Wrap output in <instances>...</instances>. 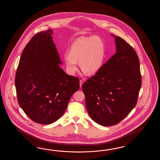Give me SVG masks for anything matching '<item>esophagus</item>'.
<instances>
[{
	"label": "esophagus",
	"instance_id": "esophagus-1",
	"mask_svg": "<svg viewBox=\"0 0 160 160\" xmlns=\"http://www.w3.org/2000/svg\"><path fill=\"white\" fill-rule=\"evenodd\" d=\"M83 81L82 80H80V81H79V84H80V87H81V88L82 87V85L83 84Z\"/></svg>",
	"mask_w": 160,
	"mask_h": 160
}]
</instances>
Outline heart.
<instances>
[{
  "label": "heart",
  "mask_w": 160,
  "mask_h": 160,
  "mask_svg": "<svg viewBox=\"0 0 160 160\" xmlns=\"http://www.w3.org/2000/svg\"><path fill=\"white\" fill-rule=\"evenodd\" d=\"M105 58V46L102 40L96 36L80 39L70 46L68 54L64 57L68 72L75 74L78 63L83 73L90 74L98 72L102 67Z\"/></svg>",
  "instance_id": "heart-1"
}]
</instances>
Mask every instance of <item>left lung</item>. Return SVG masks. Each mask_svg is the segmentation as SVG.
Listing matches in <instances>:
<instances>
[{
    "mask_svg": "<svg viewBox=\"0 0 160 160\" xmlns=\"http://www.w3.org/2000/svg\"><path fill=\"white\" fill-rule=\"evenodd\" d=\"M112 36L115 38L116 54L82 86L89 116L104 126L116 125L129 114L141 87L136 51L122 38Z\"/></svg>",
    "mask_w": 160,
    "mask_h": 160,
    "instance_id": "1",
    "label": "left lung"
}]
</instances>
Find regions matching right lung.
Listing matches in <instances>:
<instances>
[{
	"mask_svg": "<svg viewBox=\"0 0 160 160\" xmlns=\"http://www.w3.org/2000/svg\"><path fill=\"white\" fill-rule=\"evenodd\" d=\"M48 29L35 35L24 48L15 75L18 101L35 122L50 124L63 115L79 80L61 68L59 55Z\"/></svg>",
	"mask_w": 160,
	"mask_h": 160,
	"instance_id": "add662e5",
	"label": "right lung"
}]
</instances>
